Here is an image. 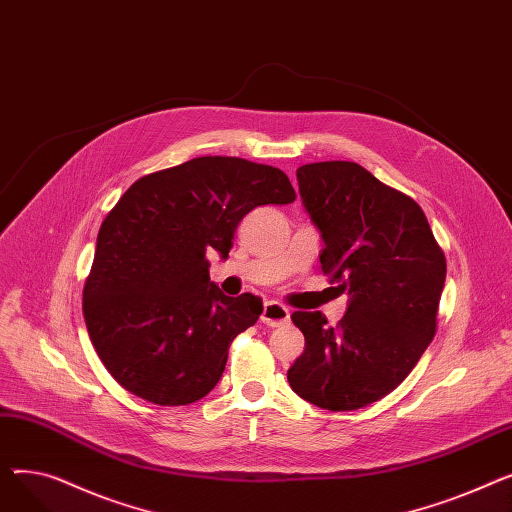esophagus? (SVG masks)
Masks as SVG:
<instances>
[{
	"label": "esophagus",
	"mask_w": 512,
	"mask_h": 512,
	"mask_svg": "<svg viewBox=\"0 0 512 512\" xmlns=\"http://www.w3.org/2000/svg\"><path fill=\"white\" fill-rule=\"evenodd\" d=\"M261 321L270 328H280L290 321V311L278 301H267L261 313Z\"/></svg>",
	"instance_id": "esophagus-1"
}]
</instances>
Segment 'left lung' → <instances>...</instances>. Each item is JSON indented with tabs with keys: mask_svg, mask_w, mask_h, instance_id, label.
<instances>
[{
	"mask_svg": "<svg viewBox=\"0 0 512 512\" xmlns=\"http://www.w3.org/2000/svg\"><path fill=\"white\" fill-rule=\"evenodd\" d=\"M297 180L326 245L321 270L348 307L336 328L319 311L292 313L305 351L288 384L315 407L355 411L400 386L432 342L446 257L423 209L355 161L305 164Z\"/></svg>",
	"mask_w": 512,
	"mask_h": 512,
	"instance_id": "1",
	"label": "left lung"
}]
</instances>
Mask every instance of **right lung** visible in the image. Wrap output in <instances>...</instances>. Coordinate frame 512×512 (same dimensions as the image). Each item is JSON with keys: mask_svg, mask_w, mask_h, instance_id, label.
I'll list each match as a JSON object with an SVG mask.
<instances>
[{"mask_svg": "<svg viewBox=\"0 0 512 512\" xmlns=\"http://www.w3.org/2000/svg\"><path fill=\"white\" fill-rule=\"evenodd\" d=\"M297 199L288 176L240 157L207 155L147 174L107 213L83 313L112 378L143 400L180 407L220 382L232 340L263 303L209 280L207 253L224 259L238 222L259 205Z\"/></svg>", "mask_w": 512, "mask_h": 512, "instance_id": "1", "label": "right lung"}]
</instances>
